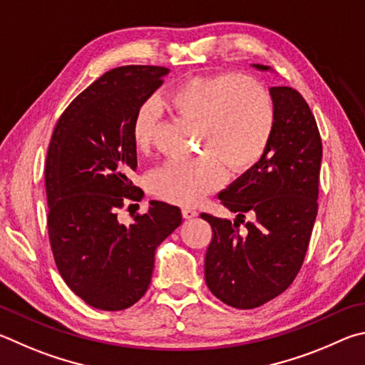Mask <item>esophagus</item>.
<instances>
[{"label":"esophagus","mask_w":365,"mask_h":365,"mask_svg":"<svg viewBox=\"0 0 365 365\" xmlns=\"http://www.w3.org/2000/svg\"><path fill=\"white\" fill-rule=\"evenodd\" d=\"M181 212H182V218H184V220H194L195 216L199 215V213L195 212L194 208H189V207H184V208L181 210Z\"/></svg>","instance_id":"obj_1"}]
</instances>
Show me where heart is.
Returning a JSON list of instances; mask_svg holds the SVG:
<instances>
[{
  "label": "heart",
  "instance_id": "obj_1",
  "mask_svg": "<svg viewBox=\"0 0 365 365\" xmlns=\"http://www.w3.org/2000/svg\"><path fill=\"white\" fill-rule=\"evenodd\" d=\"M163 104L179 118L199 125V144L205 155L170 160L150 175L149 189L160 200L195 205L221 186L222 165L231 173L257 166L269 149L276 107L259 81L239 73L195 75L163 96ZM160 120L157 102L139 104L131 121V138L147 150Z\"/></svg>",
  "mask_w": 365,
  "mask_h": 365
}]
</instances>
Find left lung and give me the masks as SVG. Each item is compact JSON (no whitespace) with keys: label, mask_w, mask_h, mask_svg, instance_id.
<instances>
[{"label":"left lung","mask_w":365,"mask_h":365,"mask_svg":"<svg viewBox=\"0 0 365 365\" xmlns=\"http://www.w3.org/2000/svg\"><path fill=\"white\" fill-rule=\"evenodd\" d=\"M271 96L276 126L269 149L218 195L237 213V221L200 215L213 229L205 257L207 285L237 309L258 308L289 289L303 266L317 216L322 140L316 118L297 89L272 86ZM247 214L255 221L240 233Z\"/></svg>","instance_id":"left-lung-1"}]
</instances>
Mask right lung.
Segmentation results:
<instances>
[{
  "instance_id": "1",
  "label": "right lung",
  "mask_w": 365,
  "mask_h": 365,
  "mask_svg": "<svg viewBox=\"0 0 365 365\" xmlns=\"http://www.w3.org/2000/svg\"><path fill=\"white\" fill-rule=\"evenodd\" d=\"M166 73L158 66L108 70L70 102L48 147L51 250L63 282L96 309L138 303L149 289L157 247L182 222L181 210L157 200L130 226L117 218L126 203L143 199L130 179L138 168L133 115Z\"/></svg>"
}]
</instances>
